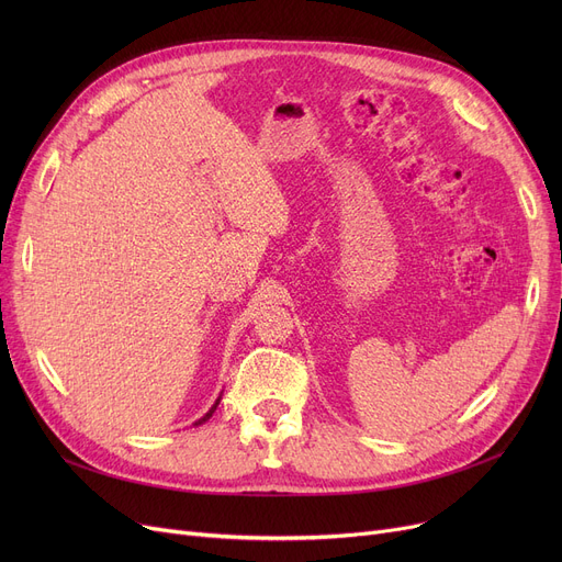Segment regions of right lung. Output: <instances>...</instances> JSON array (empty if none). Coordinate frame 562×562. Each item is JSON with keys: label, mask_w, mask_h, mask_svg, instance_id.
Wrapping results in <instances>:
<instances>
[{"label": "right lung", "mask_w": 562, "mask_h": 562, "mask_svg": "<svg viewBox=\"0 0 562 562\" xmlns=\"http://www.w3.org/2000/svg\"><path fill=\"white\" fill-rule=\"evenodd\" d=\"M218 403H221V396H218V398H216V403L210 407V412H206L204 417H200V419H198L193 426H200V424H204V422H210V419H212V415H214V412H216V407H218Z\"/></svg>", "instance_id": "obj_1"}]
</instances>
